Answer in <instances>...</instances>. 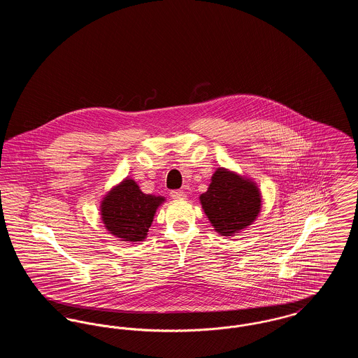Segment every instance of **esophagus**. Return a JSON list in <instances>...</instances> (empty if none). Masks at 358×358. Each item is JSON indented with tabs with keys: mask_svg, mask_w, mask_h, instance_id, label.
<instances>
[{
	"mask_svg": "<svg viewBox=\"0 0 358 358\" xmlns=\"http://www.w3.org/2000/svg\"><path fill=\"white\" fill-rule=\"evenodd\" d=\"M171 199H185L187 193L184 190H171Z\"/></svg>",
	"mask_w": 358,
	"mask_h": 358,
	"instance_id": "obj_1",
	"label": "esophagus"
}]
</instances>
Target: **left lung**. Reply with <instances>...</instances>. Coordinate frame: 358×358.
Here are the masks:
<instances>
[{"label":"left lung","instance_id":"left-lung-1","mask_svg":"<svg viewBox=\"0 0 358 358\" xmlns=\"http://www.w3.org/2000/svg\"><path fill=\"white\" fill-rule=\"evenodd\" d=\"M200 201L215 231L222 236H232L255 220L262 199L252 181L220 168L212 176Z\"/></svg>","mask_w":358,"mask_h":358}]
</instances>
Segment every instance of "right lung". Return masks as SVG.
<instances>
[{"instance_id": "obj_1", "label": "right lung", "mask_w": 358, "mask_h": 358, "mask_svg": "<svg viewBox=\"0 0 358 358\" xmlns=\"http://www.w3.org/2000/svg\"><path fill=\"white\" fill-rule=\"evenodd\" d=\"M164 197L145 194L134 180H124L102 201V220L110 234L123 241L146 238L157 208Z\"/></svg>"}]
</instances>
